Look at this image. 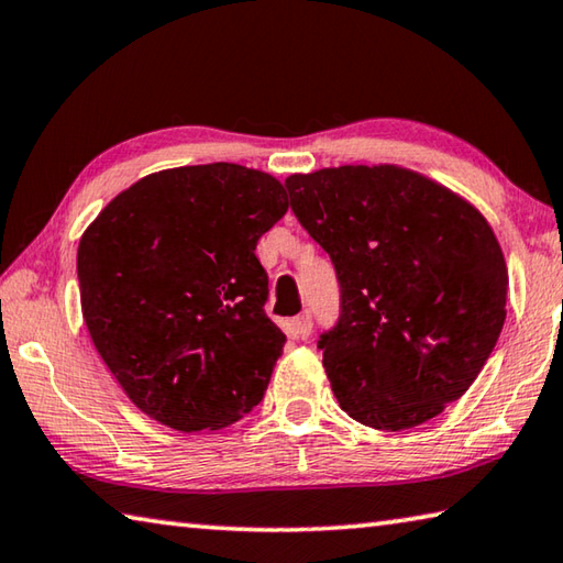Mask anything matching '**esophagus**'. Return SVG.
Wrapping results in <instances>:
<instances>
[{"mask_svg":"<svg viewBox=\"0 0 563 563\" xmlns=\"http://www.w3.org/2000/svg\"><path fill=\"white\" fill-rule=\"evenodd\" d=\"M290 324H292V334L295 336H300V340H308L310 332H312V314L310 312H302V314L295 317Z\"/></svg>","mask_w":563,"mask_h":563,"instance_id":"34e87169","label":"esophagus"}]
</instances>
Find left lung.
Here are the masks:
<instances>
[{"label":"left lung","instance_id":"8db88e82","mask_svg":"<svg viewBox=\"0 0 563 563\" xmlns=\"http://www.w3.org/2000/svg\"><path fill=\"white\" fill-rule=\"evenodd\" d=\"M285 187L340 283V317L317 340L336 401L379 431L431 421L503 332L509 280L489 223L398 167L320 169Z\"/></svg>","mask_w":563,"mask_h":563}]
</instances>
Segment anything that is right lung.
<instances>
[{"label":"right lung","instance_id":"1","mask_svg":"<svg viewBox=\"0 0 563 563\" xmlns=\"http://www.w3.org/2000/svg\"><path fill=\"white\" fill-rule=\"evenodd\" d=\"M285 211L278 179L217 162L140 179L90 223L84 320L140 411L197 433L261 404L285 334L255 246Z\"/></svg>","mask_w":563,"mask_h":563}]
</instances>
